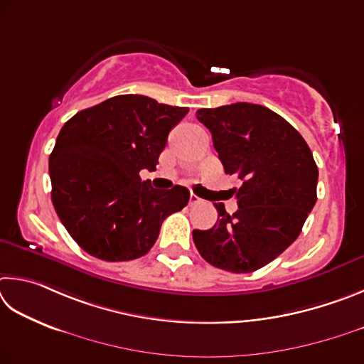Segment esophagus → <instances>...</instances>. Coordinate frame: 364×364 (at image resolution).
Wrapping results in <instances>:
<instances>
[{
    "mask_svg": "<svg viewBox=\"0 0 364 364\" xmlns=\"http://www.w3.org/2000/svg\"><path fill=\"white\" fill-rule=\"evenodd\" d=\"M201 201V198H198V196L196 195H190V200H188V203H190V206H193V205H198V203Z\"/></svg>",
    "mask_w": 364,
    "mask_h": 364,
    "instance_id": "obj_1",
    "label": "esophagus"
}]
</instances>
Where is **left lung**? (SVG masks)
Segmentation results:
<instances>
[{
  "mask_svg": "<svg viewBox=\"0 0 364 364\" xmlns=\"http://www.w3.org/2000/svg\"><path fill=\"white\" fill-rule=\"evenodd\" d=\"M196 118L213 134L225 174L237 176L238 211L218 209L209 230H193L201 257L218 269L250 273L289 247L316 203L318 168L307 142L264 105L237 102L201 108Z\"/></svg>",
  "mask_w": 364,
  "mask_h": 364,
  "instance_id": "1",
  "label": "left lung"
}]
</instances>
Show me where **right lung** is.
I'll return each mask as SVG.
<instances>
[{
  "label": "right lung",
  "instance_id": "1",
  "mask_svg": "<svg viewBox=\"0 0 364 364\" xmlns=\"http://www.w3.org/2000/svg\"><path fill=\"white\" fill-rule=\"evenodd\" d=\"M187 113V107L124 94L63 124L49 156L50 198L81 250L107 262L142 257L163 220L187 206L186 187L156 190L139 176L156 169L169 131Z\"/></svg>",
  "mask_w": 364,
  "mask_h": 364
}]
</instances>
